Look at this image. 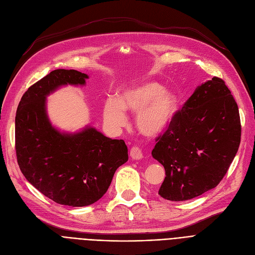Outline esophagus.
<instances>
[{
    "label": "esophagus",
    "mask_w": 255,
    "mask_h": 255,
    "mask_svg": "<svg viewBox=\"0 0 255 255\" xmlns=\"http://www.w3.org/2000/svg\"><path fill=\"white\" fill-rule=\"evenodd\" d=\"M130 157L132 158L133 160H139V159L143 158V153L137 146H133L132 148L130 149Z\"/></svg>",
    "instance_id": "obj_1"
}]
</instances>
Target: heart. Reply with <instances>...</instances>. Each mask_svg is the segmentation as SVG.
<instances>
[{"instance_id": "heart-1", "label": "heart", "mask_w": 255, "mask_h": 255, "mask_svg": "<svg viewBox=\"0 0 255 255\" xmlns=\"http://www.w3.org/2000/svg\"><path fill=\"white\" fill-rule=\"evenodd\" d=\"M178 106L174 92L163 89L153 81L130 87L118 95L117 100L109 98L104 107V118L113 128L126 124V111L135 113L137 129L145 135H157L169 125Z\"/></svg>"}]
</instances>
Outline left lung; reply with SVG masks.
<instances>
[{
	"instance_id": "8db88e82",
	"label": "left lung",
	"mask_w": 255,
	"mask_h": 255,
	"mask_svg": "<svg viewBox=\"0 0 255 255\" xmlns=\"http://www.w3.org/2000/svg\"><path fill=\"white\" fill-rule=\"evenodd\" d=\"M237 104L219 77L199 86L155 137L152 157L165 168L159 195L170 201L195 198L223 180L241 143Z\"/></svg>"
}]
</instances>
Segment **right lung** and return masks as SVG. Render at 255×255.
<instances>
[{
  "instance_id": "add662e5",
  "label": "right lung",
  "mask_w": 255,
  "mask_h": 255,
  "mask_svg": "<svg viewBox=\"0 0 255 255\" xmlns=\"http://www.w3.org/2000/svg\"><path fill=\"white\" fill-rule=\"evenodd\" d=\"M86 78L76 70L52 71L23 94L15 114V153L22 174L47 198L70 207L100 200L114 172L128 160L123 139L90 127L61 133L48 121L46 95L63 85H85Z\"/></svg>"
}]
</instances>
